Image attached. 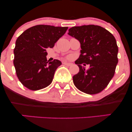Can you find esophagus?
<instances>
[{
    "mask_svg": "<svg viewBox=\"0 0 132 132\" xmlns=\"http://www.w3.org/2000/svg\"><path fill=\"white\" fill-rule=\"evenodd\" d=\"M63 64H64V65H66V66H71V65L72 64V63H68V62H64V63H63Z\"/></svg>",
    "mask_w": 132,
    "mask_h": 132,
    "instance_id": "obj_1",
    "label": "esophagus"
}]
</instances>
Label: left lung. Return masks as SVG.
<instances>
[{"label":"left lung","instance_id":"1","mask_svg":"<svg viewBox=\"0 0 132 132\" xmlns=\"http://www.w3.org/2000/svg\"><path fill=\"white\" fill-rule=\"evenodd\" d=\"M68 35L79 42L81 48L75 61L79 71L72 77L74 84L84 93H99L114 76L119 51L116 38L108 30L94 25L73 27ZM82 64L89 68L86 69Z\"/></svg>","mask_w":132,"mask_h":132}]
</instances>
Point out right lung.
I'll return each instance as SVG.
<instances>
[{
    "label": "right lung",
    "mask_w": 132,
    "mask_h": 132,
    "mask_svg": "<svg viewBox=\"0 0 132 132\" xmlns=\"http://www.w3.org/2000/svg\"><path fill=\"white\" fill-rule=\"evenodd\" d=\"M68 28L36 25L25 30L16 39L13 64L19 81L27 88L37 90L51 84L54 72L62 63L57 60L47 61L46 48H53Z\"/></svg>",
    "instance_id": "right-lung-1"
}]
</instances>
